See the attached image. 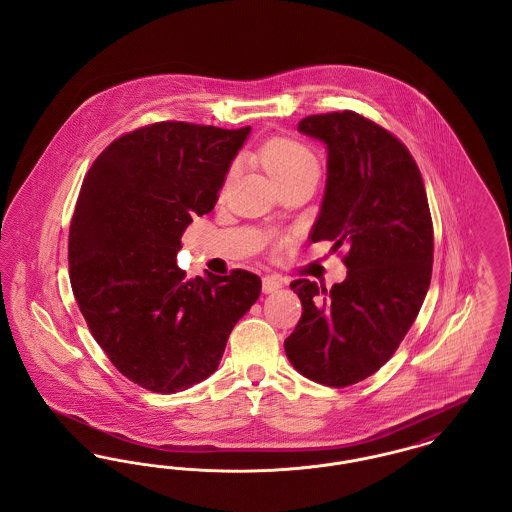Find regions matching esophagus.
<instances>
[{"label": "esophagus", "instance_id": "1", "mask_svg": "<svg viewBox=\"0 0 512 512\" xmlns=\"http://www.w3.org/2000/svg\"><path fill=\"white\" fill-rule=\"evenodd\" d=\"M280 288H282V282H280L278 278H274V276H267V278H263V292H278Z\"/></svg>", "mask_w": 512, "mask_h": 512}]
</instances>
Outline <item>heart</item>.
I'll return each mask as SVG.
<instances>
[{
    "label": "heart",
    "mask_w": 512,
    "mask_h": 512,
    "mask_svg": "<svg viewBox=\"0 0 512 512\" xmlns=\"http://www.w3.org/2000/svg\"><path fill=\"white\" fill-rule=\"evenodd\" d=\"M259 161L276 184L299 172L318 169L315 153L290 138H272L265 142L259 149Z\"/></svg>",
    "instance_id": "heart-1"
}]
</instances>
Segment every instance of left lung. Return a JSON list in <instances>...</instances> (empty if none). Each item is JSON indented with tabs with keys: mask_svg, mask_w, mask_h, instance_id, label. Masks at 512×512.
<instances>
[{
	"mask_svg": "<svg viewBox=\"0 0 512 512\" xmlns=\"http://www.w3.org/2000/svg\"><path fill=\"white\" fill-rule=\"evenodd\" d=\"M297 130L328 149L311 240L347 247V278L332 290L293 280L303 315L284 349L305 378L345 388L386 365L418 315L432 278V217L413 155L386 128L341 111Z\"/></svg>",
	"mask_w": 512,
	"mask_h": 512,
	"instance_id": "left-lung-1",
	"label": "left lung"
}]
</instances>
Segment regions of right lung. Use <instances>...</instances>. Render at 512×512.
Listing matches in <instances>:
<instances>
[{
    "instance_id": "add662e5",
    "label": "right lung",
    "mask_w": 512,
    "mask_h": 512,
    "mask_svg": "<svg viewBox=\"0 0 512 512\" xmlns=\"http://www.w3.org/2000/svg\"><path fill=\"white\" fill-rule=\"evenodd\" d=\"M249 132L155 122L103 149L82 182L69 230L76 303L109 361L153 393L209 378L259 299L253 272L188 278L176 265L184 230L213 211Z\"/></svg>"
}]
</instances>
